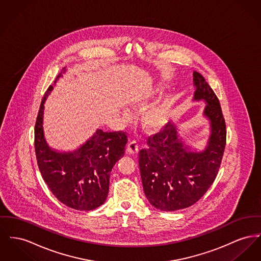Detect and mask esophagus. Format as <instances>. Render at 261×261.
<instances>
[{
    "instance_id": "esophagus-1",
    "label": "esophagus",
    "mask_w": 261,
    "mask_h": 261,
    "mask_svg": "<svg viewBox=\"0 0 261 261\" xmlns=\"http://www.w3.org/2000/svg\"><path fill=\"white\" fill-rule=\"evenodd\" d=\"M139 146L136 141H131L129 142V144L127 145V152L131 154H135L138 153Z\"/></svg>"
}]
</instances>
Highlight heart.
Returning a JSON list of instances; mask_svg holds the SVG:
<instances>
[{
    "label": "heart",
    "mask_w": 261,
    "mask_h": 261,
    "mask_svg": "<svg viewBox=\"0 0 261 261\" xmlns=\"http://www.w3.org/2000/svg\"><path fill=\"white\" fill-rule=\"evenodd\" d=\"M153 91L136 92L129 98V105L132 108H145L153 98ZM173 106V98L166 97L162 102L149 108L142 115V125L148 131H158L169 122L170 111Z\"/></svg>",
    "instance_id": "heart-1"
}]
</instances>
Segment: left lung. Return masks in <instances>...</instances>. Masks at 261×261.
Segmentation results:
<instances>
[{
    "instance_id": "left-lung-1",
    "label": "left lung",
    "mask_w": 261,
    "mask_h": 261,
    "mask_svg": "<svg viewBox=\"0 0 261 261\" xmlns=\"http://www.w3.org/2000/svg\"><path fill=\"white\" fill-rule=\"evenodd\" d=\"M193 101H205L203 116L209 120L210 136L204 150L192 149L169 122L148 139V149L139 153L145 195L161 211L185 209L207 192L214 182L226 146V123L213 90L198 72H193Z\"/></svg>"
}]
</instances>
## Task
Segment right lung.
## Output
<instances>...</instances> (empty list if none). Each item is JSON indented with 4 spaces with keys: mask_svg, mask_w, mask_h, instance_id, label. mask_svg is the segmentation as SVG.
<instances>
[{
    "mask_svg": "<svg viewBox=\"0 0 261 261\" xmlns=\"http://www.w3.org/2000/svg\"><path fill=\"white\" fill-rule=\"evenodd\" d=\"M66 72L64 68L54 81ZM53 91L48 88L38 111L34 130L36 160L41 175L54 194L66 206L80 211H91L108 198L109 177L113 166L125 153L127 136L124 132H103L97 129L77 149L59 152L50 148L43 131L44 103Z\"/></svg>",
    "mask_w": 261,
    "mask_h": 261,
    "instance_id": "obj_1",
    "label": "right lung"
}]
</instances>
